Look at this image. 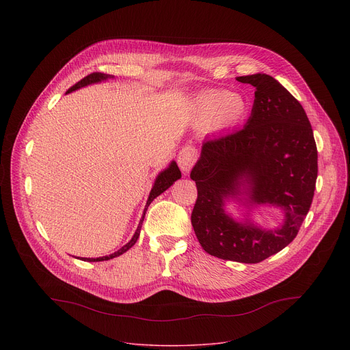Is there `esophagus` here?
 <instances>
[{
	"instance_id": "34e87169",
	"label": "esophagus",
	"mask_w": 350,
	"mask_h": 350,
	"mask_svg": "<svg viewBox=\"0 0 350 350\" xmlns=\"http://www.w3.org/2000/svg\"><path fill=\"white\" fill-rule=\"evenodd\" d=\"M196 158H198L196 149H195L193 146H191V145L184 146V148L181 149V151H180L178 158H177V163H178L181 172H183L185 176H187V174L189 173V170L192 169V166H193Z\"/></svg>"
}]
</instances>
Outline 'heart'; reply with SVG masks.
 Listing matches in <instances>:
<instances>
[{
	"instance_id": "b5f03b06",
	"label": "heart",
	"mask_w": 350,
	"mask_h": 350,
	"mask_svg": "<svg viewBox=\"0 0 350 350\" xmlns=\"http://www.w3.org/2000/svg\"><path fill=\"white\" fill-rule=\"evenodd\" d=\"M192 123L211 131H227L238 127L249 113L247 99L227 90H208L196 94L188 105Z\"/></svg>"
}]
</instances>
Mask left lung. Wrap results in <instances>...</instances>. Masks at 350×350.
Returning <instances> with one entry per match:
<instances>
[{
    "instance_id": "left-lung-1",
    "label": "left lung",
    "mask_w": 350,
    "mask_h": 350,
    "mask_svg": "<svg viewBox=\"0 0 350 350\" xmlns=\"http://www.w3.org/2000/svg\"><path fill=\"white\" fill-rule=\"evenodd\" d=\"M255 87L251 116L239 131L206 138L191 178L198 188L191 223L205 251L224 260L259 263L293 241L313 201L317 146L297 99L266 73L237 77ZM237 203L241 219L226 212ZM273 206L282 224L263 229L253 209Z\"/></svg>"
}]
</instances>
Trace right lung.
Returning <instances> with one entry per match:
<instances>
[{
  "instance_id": "obj_1",
  "label": "right lung",
  "mask_w": 350,
  "mask_h": 350,
  "mask_svg": "<svg viewBox=\"0 0 350 350\" xmlns=\"http://www.w3.org/2000/svg\"><path fill=\"white\" fill-rule=\"evenodd\" d=\"M109 79H115V76H112V75H105V73H91V75L85 76L84 79H81V80H80L77 84H75L72 88H69L68 92L76 91V90H79V88H81V87H87V85L95 84V83L107 81V80H109ZM178 178H181V172H180L177 163H176L174 161H172L170 165L157 176L155 183H154V185H152V189H151V192H149V196H148V201H146V205H145L142 217H141V220H139V223H138V227H137V230H135L133 238H131L124 246H122V247L119 249V251L113 252L112 255H107V256H103V258H81V260H87V262H103V260H109V259L118 258V256L123 255L124 252H127L129 249L137 242V239H138V237H139L141 227H142V221H144V217H145V213H146L148 206L151 205V202L154 201V199H155L157 196H159L162 192H165L167 188H170V187L174 184V181H177Z\"/></svg>"
}]
</instances>
